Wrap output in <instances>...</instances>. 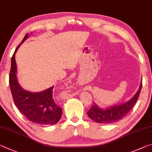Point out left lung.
<instances>
[{
	"mask_svg": "<svg viewBox=\"0 0 152 152\" xmlns=\"http://www.w3.org/2000/svg\"><path fill=\"white\" fill-rule=\"evenodd\" d=\"M142 87V81L137 91L131 99L124 103L111 105L105 109L101 108L94 102L90 108L87 115L93 121L100 124H111L119 120L124 117L134 107L137 102Z\"/></svg>",
	"mask_w": 152,
	"mask_h": 152,
	"instance_id": "obj_1",
	"label": "left lung"
}]
</instances>
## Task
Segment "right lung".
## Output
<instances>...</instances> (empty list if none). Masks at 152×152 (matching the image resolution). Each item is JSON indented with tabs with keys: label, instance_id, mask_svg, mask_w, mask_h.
Here are the masks:
<instances>
[{
	"label": "right lung",
	"instance_id": "obj_1",
	"mask_svg": "<svg viewBox=\"0 0 152 152\" xmlns=\"http://www.w3.org/2000/svg\"><path fill=\"white\" fill-rule=\"evenodd\" d=\"M28 37L26 34L17 47L11 58L9 86L15 105L29 121L41 125H53L59 121L62 109L58 107L53 98L54 86L40 92H31L24 89L18 81L17 68L15 61L16 52L20 45Z\"/></svg>",
	"mask_w": 152,
	"mask_h": 152
}]
</instances>
